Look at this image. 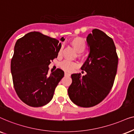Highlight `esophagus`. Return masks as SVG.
<instances>
[{"label":"esophagus","mask_w":134,"mask_h":134,"mask_svg":"<svg viewBox=\"0 0 134 134\" xmlns=\"http://www.w3.org/2000/svg\"><path fill=\"white\" fill-rule=\"evenodd\" d=\"M64 75H65V76H70V74H69V73H67V72H65V74H64Z\"/></svg>","instance_id":"34e87169"}]
</instances>
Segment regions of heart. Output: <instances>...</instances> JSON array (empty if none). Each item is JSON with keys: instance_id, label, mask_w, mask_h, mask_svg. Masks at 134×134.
<instances>
[{"instance_id": "b5f03b06", "label": "heart", "mask_w": 134, "mask_h": 134, "mask_svg": "<svg viewBox=\"0 0 134 134\" xmlns=\"http://www.w3.org/2000/svg\"><path fill=\"white\" fill-rule=\"evenodd\" d=\"M70 43L78 53H82L86 48V42L83 38L80 37H76L73 38L70 40ZM62 48H60L58 52V56H60L62 54ZM80 56V54H78ZM60 67L64 70L67 72H72L77 67V64L74 62L69 61V60H64L60 64Z\"/></svg>"}]
</instances>
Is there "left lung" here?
Segmentation results:
<instances>
[{"instance_id":"1","label":"left lung","mask_w":134,"mask_h":134,"mask_svg":"<svg viewBox=\"0 0 134 134\" xmlns=\"http://www.w3.org/2000/svg\"><path fill=\"white\" fill-rule=\"evenodd\" d=\"M90 54L81 69L86 74L71 75L68 89L71 100L81 107H91L101 102L113 86L117 72L118 58L113 39L97 29L86 38Z\"/></svg>"}]
</instances>
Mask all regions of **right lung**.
<instances>
[{"mask_svg": "<svg viewBox=\"0 0 134 134\" xmlns=\"http://www.w3.org/2000/svg\"><path fill=\"white\" fill-rule=\"evenodd\" d=\"M60 48L58 40L38 32L27 34L16 42L11 60L13 86L19 99L27 105L42 107L53 99L64 72L58 69L48 75V65L58 57Z\"/></svg>", "mask_w": 134, "mask_h": 134, "instance_id": "obj_1", "label": "right lung"}]
</instances>
